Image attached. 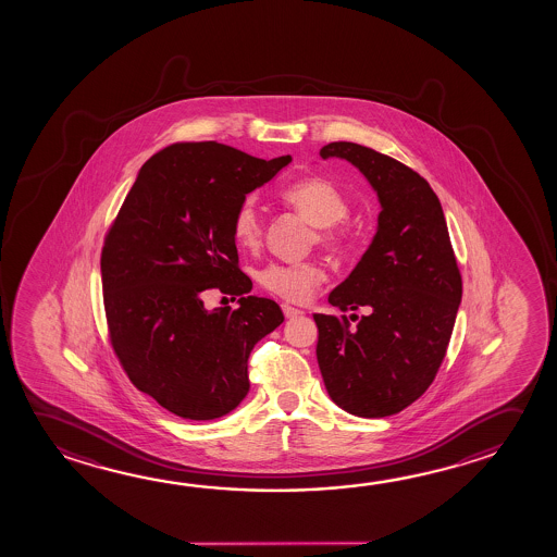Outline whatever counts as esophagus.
<instances>
[{
    "label": "esophagus",
    "instance_id": "1",
    "mask_svg": "<svg viewBox=\"0 0 557 557\" xmlns=\"http://www.w3.org/2000/svg\"><path fill=\"white\" fill-rule=\"evenodd\" d=\"M283 308L284 318H298V315H301V309L298 308H292V306H288V304H283L281 306Z\"/></svg>",
    "mask_w": 557,
    "mask_h": 557
}]
</instances>
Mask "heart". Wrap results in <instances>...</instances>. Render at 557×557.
Segmentation results:
<instances>
[{"mask_svg":"<svg viewBox=\"0 0 557 557\" xmlns=\"http://www.w3.org/2000/svg\"><path fill=\"white\" fill-rule=\"evenodd\" d=\"M281 197L290 209L318 226L319 244L333 249L345 246L346 232L338 222L348 216L350 203L333 182L325 177H306L286 187ZM232 236L242 248L253 249L261 244L263 222L253 199L248 197L236 207L232 214ZM257 278L274 296L288 301H304L327 281V273L318 261H273L259 271Z\"/></svg>","mask_w":557,"mask_h":557,"instance_id":"b5f03b06","label":"heart"}]
</instances>
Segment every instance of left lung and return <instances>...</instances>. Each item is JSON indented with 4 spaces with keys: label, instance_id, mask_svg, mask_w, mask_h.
<instances>
[{
    "label": "left lung",
    "instance_id": "left-lung-1",
    "mask_svg": "<svg viewBox=\"0 0 557 557\" xmlns=\"http://www.w3.org/2000/svg\"><path fill=\"white\" fill-rule=\"evenodd\" d=\"M319 154L354 164L381 205L370 248L329 294L331 306L363 308L366 315L354 326L346 315H313L319 370L346 412L397 414L435 380L462 298L442 203L418 172L377 150L336 141Z\"/></svg>",
    "mask_w": 557,
    "mask_h": 557
}]
</instances>
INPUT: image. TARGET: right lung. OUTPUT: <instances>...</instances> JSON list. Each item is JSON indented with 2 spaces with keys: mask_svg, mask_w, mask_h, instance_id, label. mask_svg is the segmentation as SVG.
<instances>
[{
  "mask_svg": "<svg viewBox=\"0 0 557 557\" xmlns=\"http://www.w3.org/2000/svg\"><path fill=\"white\" fill-rule=\"evenodd\" d=\"M290 162L216 141L170 145L143 164L108 230L110 343L133 385L172 414L214 420L238 407L249 354L284 321L276 301L248 296L232 214ZM209 290L239 295V308L205 309Z\"/></svg>",
  "mask_w": 557,
  "mask_h": 557,
  "instance_id": "1",
  "label": "right lung"
}]
</instances>
